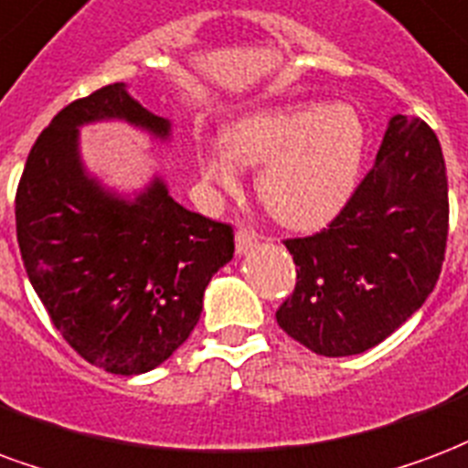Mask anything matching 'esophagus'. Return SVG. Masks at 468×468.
<instances>
[{"mask_svg":"<svg viewBox=\"0 0 468 468\" xmlns=\"http://www.w3.org/2000/svg\"><path fill=\"white\" fill-rule=\"evenodd\" d=\"M258 243H261V235L255 233V230H250V228H238V233H235V250H238V255H243V252H248L252 245Z\"/></svg>","mask_w":468,"mask_h":468,"instance_id":"esophagus-1","label":"esophagus"}]
</instances>
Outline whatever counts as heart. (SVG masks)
Returning <instances> with one entry per match:
<instances>
[{"instance_id":"heart-1","label":"heart","mask_w":468,"mask_h":468,"mask_svg":"<svg viewBox=\"0 0 468 468\" xmlns=\"http://www.w3.org/2000/svg\"><path fill=\"white\" fill-rule=\"evenodd\" d=\"M365 154V126L345 103H280L233 121L203 148V171L233 190L240 164L260 165L258 196L280 223L313 228L345 203Z\"/></svg>"}]
</instances>
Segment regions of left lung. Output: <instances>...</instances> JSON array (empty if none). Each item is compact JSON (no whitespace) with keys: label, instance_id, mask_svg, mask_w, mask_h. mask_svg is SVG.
I'll list each match as a JSON object with an SVG mask.
<instances>
[{"label":"left lung","instance_id":"obj_1","mask_svg":"<svg viewBox=\"0 0 468 468\" xmlns=\"http://www.w3.org/2000/svg\"><path fill=\"white\" fill-rule=\"evenodd\" d=\"M446 233L449 186L437 133L397 113L340 216L320 233L285 240L297 282L275 313L278 324L324 357L367 352L431 295Z\"/></svg>","mask_w":468,"mask_h":468}]
</instances>
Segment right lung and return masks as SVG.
<instances>
[{
  "mask_svg": "<svg viewBox=\"0 0 468 468\" xmlns=\"http://www.w3.org/2000/svg\"><path fill=\"white\" fill-rule=\"evenodd\" d=\"M119 119L171 136L109 84L69 103L31 146L16 188V243L34 292L71 347L111 375H144L188 340L207 282L230 262L233 228L171 198L155 176L136 198L106 190L79 154V126Z\"/></svg>",
  "mask_w": 468,
  "mask_h": 468,
  "instance_id": "1",
  "label": "right lung"
}]
</instances>
